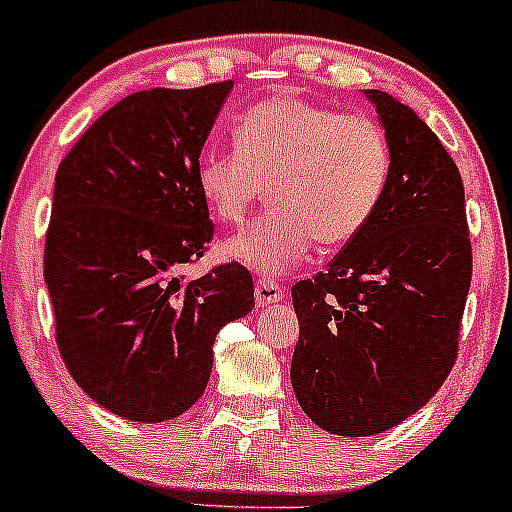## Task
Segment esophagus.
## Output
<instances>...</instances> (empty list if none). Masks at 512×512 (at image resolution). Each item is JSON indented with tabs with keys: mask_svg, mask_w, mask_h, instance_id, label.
Segmentation results:
<instances>
[{
	"mask_svg": "<svg viewBox=\"0 0 512 512\" xmlns=\"http://www.w3.org/2000/svg\"><path fill=\"white\" fill-rule=\"evenodd\" d=\"M254 298H256L258 308H263V305L278 303V300L286 298V288L278 286V283H273V281H258L254 288Z\"/></svg>",
	"mask_w": 512,
	"mask_h": 512,
	"instance_id": "34e87169",
	"label": "esophagus"
}]
</instances>
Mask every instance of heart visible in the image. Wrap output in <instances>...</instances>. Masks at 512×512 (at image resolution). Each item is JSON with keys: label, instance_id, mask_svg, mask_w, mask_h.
I'll list each match as a JSON object with an SVG mask.
<instances>
[{"label": "heart", "instance_id": "b5f03b06", "mask_svg": "<svg viewBox=\"0 0 512 512\" xmlns=\"http://www.w3.org/2000/svg\"><path fill=\"white\" fill-rule=\"evenodd\" d=\"M234 145L202 152L194 175L207 209L224 224H241L268 184L266 217L221 246L226 261L261 276L291 271L315 239L323 246L355 239L392 175V150L377 120L288 93L246 110Z\"/></svg>", "mask_w": 512, "mask_h": 512}]
</instances>
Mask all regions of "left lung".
<instances>
[{
	"label": "left lung",
	"instance_id": "1",
	"mask_svg": "<svg viewBox=\"0 0 512 512\" xmlns=\"http://www.w3.org/2000/svg\"><path fill=\"white\" fill-rule=\"evenodd\" d=\"M392 150L370 224L328 271L293 286L291 384L323 431L372 436L419 412L449 377L471 288L456 162L409 105L367 88Z\"/></svg>",
	"mask_w": 512,
	"mask_h": 512
}]
</instances>
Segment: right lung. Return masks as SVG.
Listing matches in <instances>:
<instances>
[{
    "label": "right lung",
    "instance_id": "right-lung-1",
    "mask_svg": "<svg viewBox=\"0 0 512 512\" xmlns=\"http://www.w3.org/2000/svg\"><path fill=\"white\" fill-rule=\"evenodd\" d=\"M231 88L133 93L56 172L44 251L56 342L78 387L123 419L187 412L207 389L214 337L254 308L239 263L177 276L212 241L194 170Z\"/></svg>",
    "mask_w": 512,
    "mask_h": 512
}]
</instances>
